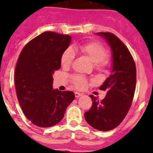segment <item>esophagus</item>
<instances>
[{
    "instance_id": "1",
    "label": "esophagus",
    "mask_w": 153,
    "mask_h": 153,
    "mask_svg": "<svg viewBox=\"0 0 153 153\" xmlns=\"http://www.w3.org/2000/svg\"><path fill=\"white\" fill-rule=\"evenodd\" d=\"M81 96H82V93H78V92H75V97H76V98H78V97H81Z\"/></svg>"
}]
</instances>
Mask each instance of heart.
Segmentation results:
<instances>
[{
    "mask_svg": "<svg viewBox=\"0 0 153 153\" xmlns=\"http://www.w3.org/2000/svg\"><path fill=\"white\" fill-rule=\"evenodd\" d=\"M80 53L93 62L95 67L98 70H102L108 63L107 58L106 57L107 51L106 48L97 42H90L88 44L79 46L77 48ZM75 58L74 50L67 48L65 50L61 55L60 63L63 67H69L72 64ZM73 82L76 88L83 89L87 84V80L82 76L76 75L73 76Z\"/></svg>",
    "mask_w": 153,
    "mask_h": 153,
    "instance_id": "obj_1",
    "label": "heart"
}]
</instances>
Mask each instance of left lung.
I'll use <instances>...</instances> for the list:
<instances>
[{
    "instance_id": "obj_1",
    "label": "left lung",
    "mask_w": 153,
    "mask_h": 153,
    "mask_svg": "<svg viewBox=\"0 0 153 153\" xmlns=\"http://www.w3.org/2000/svg\"><path fill=\"white\" fill-rule=\"evenodd\" d=\"M97 34L102 36L111 49V72L100 86V90L106 92V97L100 101L90 95L93 104L84 117L94 129L109 131L122 123L130 108L136 89V69L130 52L117 36L108 32Z\"/></svg>"
}]
</instances>
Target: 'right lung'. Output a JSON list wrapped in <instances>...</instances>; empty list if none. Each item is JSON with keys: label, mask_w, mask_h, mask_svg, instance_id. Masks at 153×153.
Segmentation results:
<instances>
[{"label": "right lung", "mask_w": 153, "mask_h": 153, "mask_svg": "<svg viewBox=\"0 0 153 153\" xmlns=\"http://www.w3.org/2000/svg\"><path fill=\"white\" fill-rule=\"evenodd\" d=\"M71 39L69 35L44 32L26 44L17 60V100L27 118L39 127L58 123L75 98L74 92L53 88V74L61 67V55Z\"/></svg>", "instance_id": "obj_1"}]
</instances>
